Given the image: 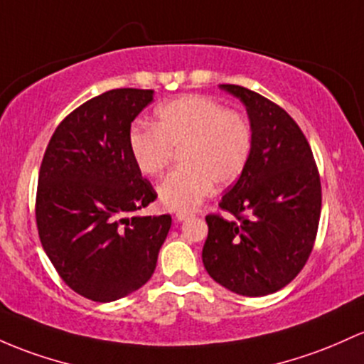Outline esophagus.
I'll use <instances>...</instances> for the list:
<instances>
[{
    "mask_svg": "<svg viewBox=\"0 0 364 364\" xmlns=\"http://www.w3.org/2000/svg\"><path fill=\"white\" fill-rule=\"evenodd\" d=\"M191 215H193V214H190V213H176V219H178V221H186V219H190Z\"/></svg>",
    "mask_w": 364,
    "mask_h": 364,
    "instance_id": "34e87169",
    "label": "esophagus"
}]
</instances>
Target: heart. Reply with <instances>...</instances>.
<instances>
[{
	"mask_svg": "<svg viewBox=\"0 0 364 364\" xmlns=\"http://www.w3.org/2000/svg\"><path fill=\"white\" fill-rule=\"evenodd\" d=\"M250 127L238 112L203 95H183L155 109V126H134L127 136L131 157L146 176L167 169L181 150V169L159 185V200L171 210H191L213 186L237 181L250 154Z\"/></svg>",
	"mask_w": 364,
	"mask_h": 364,
	"instance_id": "obj_1",
	"label": "heart"
}]
</instances>
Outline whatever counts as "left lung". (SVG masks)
<instances>
[{"label":"left lung","mask_w":364,"mask_h":364,"mask_svg":"<svg viewBox=\"0 0 364 364\" xmlns=\"http://www.w3.org/2000/svg\"><path fill=\"white\" fill-rule=\"evenodd\" d=\"M245 105L250 154L219 207L237 221L207 215L202 262L209 277L235 294L261 297L301 273L316 238L321 183L297 122L255 91L219 85Z\"/></svg>","instance_id":"left-lung-1"}]
</instances>
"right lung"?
<instances>
[{"mask_svg": "<svg viewBox=\"0 0 364 364\" xmlns=\"http://www.w3.org/2000/svg\"><path fill=\"white\" fill-rule=\"evenodd\" d=\"M154 90L95 97L55 129L39 171L36 221L51 264L74 292L97 302L126 297L157 266L171 215H133L157 198L131 157V122Z\"/></svg>", "mask_w": 364, "mask_h": 364, "instance_id": "1", "label": "right lung"}]
</instances>
